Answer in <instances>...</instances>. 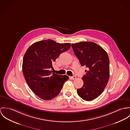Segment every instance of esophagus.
Segmentation results:
<instances>
[{"label": "esophagus", "mask_w": 130, "mask_h": 130, "mask_svg": "<svg viewBox=\"0 0 130 130\" xmlns=\"http://www.w3.org/2000/svg\"><path fill=\"white\" fill-rule=\"evenodd\" d=\"M70 78L71 79L74 80V79H75L76 78V77L75 76H71V77H70Z\"/></svg>", "instance_id": "1"}]
</instances>
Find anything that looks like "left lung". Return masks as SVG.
I'll use <instances>...</instances> for the list:
<instances>
[{"mask_svg": "<svg viewBox=\"0 0 130 130\" xmlns=\"http://www.w3.org/2000/svg\"><path fill=\"white\" fill-rule=\"evenodd\" d=\"M72 47L81 66L87 68L82 78L83 86L77 89V94L85 101H92L101 95L108 82V55L102 47L93 42L72 44Z\"/></svg>", "mask_w": 130, "mask_h": 130, "instance_id": "left-lung-1", "label": "left lung"}]
</instances>
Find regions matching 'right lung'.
Instances as JSON below:
<instances>
[{
  "instance_id": "obj_1",
  "label": "right lung",
  "mask_w": 130,
  "mask_h": 130,
  "mask_svg": "<svg viewBox=\"0 0 130 130\" xmlns=\"http://www.w3.org/2000/svg\"><path fill=\"white\" fill-rule=\"evenodd\" d=\"M71 43H59L48 39L32 44L23 59L22 70L26 81L32 91L39 98L50 100L60 93L66 75L53 73L52 63L59 55L69 50Z\"/></svg>"
}]
</instances>
